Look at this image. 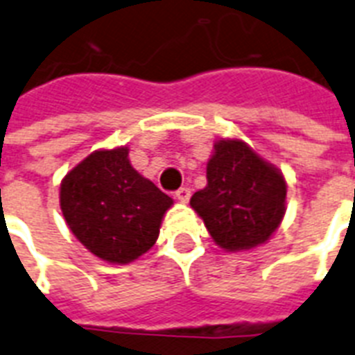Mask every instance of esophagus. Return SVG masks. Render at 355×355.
I'll return each mask as SVG.
<instances>
[{
	"mask_svg": "<svg viewBox=\"0 0 355 355\" xmlns=\"http://www.w3.org/2000/svg\"><path fill=\"white\" fill-rule=\"evenodd\" d=\"M189 195H191L189 187H180V189L175 191V197H177L180 202H187V200H189Z\"/></svg>",
	"mask_w": 355,
	"mask_h": 355,
	"instance_id": "34e87169",
	"label": "esophagus"
}]
</instances>
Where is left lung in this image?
<instances>
[{"label":"left lung","mask_w":355,"mask_h":355,"mask_svg":"<svg viewBox=\"0 0 355 355\" xmlns=\"http://www.w3.org/2000/svg\"><path fill=\"white\" fill-rule=\"evenodd\" d=\"M207 184L189 204L217 246L241 252L261 246L286 213V180L239 138H220L207 160Z\"/></svg>","instance_id":"1"}]
</instances>
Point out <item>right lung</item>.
<instances>
[{"label": "right lung", "mask_w": 355, "mask_h": 355, "mask_svg": "<svg viewBox=\"0 0 355 355\" xmlns=\"http://www.w3.org/2000/svg\"><path fill=\"white\" fill-rule=\"evenodd\" d=\"M171 206V197L132 168L128 146L91 153L60 186L69 230L111 264H129L151 250Z\"/></svg>", "instance_id": "1"}]
</instances>
